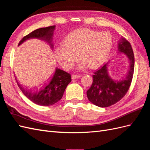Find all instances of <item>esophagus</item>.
<instances>
[{
	"label": "esophagus",
	"mask_w": 150,
	"mask_h": 150,
	"mask_svg": "<svg viewBox=\"0 0 150 150\" xmlns=\"http://www.w3.org/2000/svg\"><path fill=\"white\" fill-rule=\"evenodd\" d=\"M72 79H78L81 78L80 75H78V74H73L72 76Z\"/></svg>",
	"instance_id": "obj_1"
}]
</instances>
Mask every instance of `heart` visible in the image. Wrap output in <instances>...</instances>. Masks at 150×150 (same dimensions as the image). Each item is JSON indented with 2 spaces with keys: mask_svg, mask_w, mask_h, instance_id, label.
<instances>
[{
  "mask_svg": "<svg viewBox=\"0 0 150 150\" xmlns=\"http://www.w3.org/2000/svg\"><path fill=\"white\" fill-rule=\"evenodd\" d=\"M112 46V38L109 33H101L87 28L76 30L68 34L64 44L57 45L55 56L66 69H71L79 57L77 68L99 67L106 61Z\"/></svg>",
  "mask_w": 150,
  "mask_h": 150,
  "instance_id": "heart-1",
  "label": "heart"
}]
</instances>
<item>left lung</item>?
Returning <instances> with one entry per match:
<instances>
[{
  "label": "left lung",
  "instance_id": "obj_1",
  "mask_svg": "<svg viewBox=\"0 0 150 150\" xmlns=\"http://www.w3.org/2000/svg\"><path fill=\"white\" fill-rule=\"evenodd\" d=\"M117 47L119 52L124 53L128 57L129 69L125 78L121 80H115L111 78L108 72L107 64L94 72L92 85L86 93L89 101L99 107L110 106L120 101L128 92L132 81L134 67L132 47L124 38L120 40Z\"/></svg>",
  "mask_w": 150,
  "mask_h": 150
}]
</instances>
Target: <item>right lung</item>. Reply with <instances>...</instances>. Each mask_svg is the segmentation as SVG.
<instances>
[{
  "mask_svg": "<svg viewBox=\"0 0 150 150\" xmlns=\"http://www.w3.org/2000/svg\"><path fill=\"white\" fill-rule=\"evenodd\" d=\"M55 25L39 28L32 32L22 39L19 46L26 40L38 38L46 41L51 45L53 32ZM71 81V75L67 72L56 68L52 76L41 86L36 89H26L17 81L19 88L25 96L34 103L40 106H47L61 100L67 86Z\"/></svg>",
  "mask_w": 150,
  "mask_h": 150,
  "instance_id": "1",
  "label": "right lung"
}]
</instances>
